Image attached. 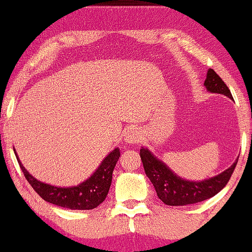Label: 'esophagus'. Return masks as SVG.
Listing matches in <instances>:
<instances>
[{"label": "esophagus", "mask_w": 252, "mask_h": 252, "mask_svg": "<svg viewBox=\"0 0 252 252\" xmlns=\"http://www.w3.org/2000/svg\"><path fill=\"white\" fill-rule=\"evenodd\" d=\"M142 136L140 128H129L124 135V141L128 144H137L142 140Z\"/></svg>", "instance_id": "34e87169"}]
</instances>
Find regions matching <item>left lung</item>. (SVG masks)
Masks as SVG:
<instances>
[{
  "label": "left lung",
  "instance_id": "left-lung-1",
  "mask_svg": "<svg viewBox=\"0 0 252 252\" xmlns=\"http://www.w3.org/2000/svg\"><path fill=\"white\" fill-rule=\"evenodd\" d=\"M204 86L211 94H224L233 99L226 84L222 82L221 78L212 68L207 71ZM140 156L146 175L155 187L158 199H161L164 204L169 206H185V205L195 204V202L204 201L215 196L226 186L238 162V158H237L235 162L231 164V167H228L220 174L205 179V180L193 181L186 180L175 174L162 160L156 158L148 148L142 147L140 150Z\"/></svg>",
  "mask_w": 252,
  "mask_h": 252
}]
</instances>
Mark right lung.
Segmentation results:
<instances>
[{
  "mask_svg": "<svg viewBox=\"0 0 252 252\" xmlns=\"http://www.w3.org/2000/svg\"><path fill=\"white\" fill-rule=\"evenodd\" d=\"M15 155L27 181L43 200L70 210H92L96 209L98 205L105 200L111 186L112 172L120 158L121 153L118 147H116L104 158L98 168L92 173L90 178L80 182L79 185L71 187L54 186L37 180L25 168L16 152Z\"/></svg>",
  "mask_w": 252,
  "mask_h": 252,
  "instance_id": "right-lung-1",
  "label": "right lung"
}]
</instances>
